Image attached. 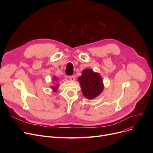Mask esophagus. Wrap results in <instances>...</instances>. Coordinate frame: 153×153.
<instances>
[{
    "instance_id": "obj_1",
    "label": "esophagus",
    "mask_w": 153,
    "mask_h": 153,
    "mask_svg": "<svg viewBox=\"0 0 153 153\" xmlns=\"http://www.w3.org/2000/svg\"><path fill=\"white\" fill-rule=\"evenodd\" d=\"M68 78L71 80V81H74L75 80V76H68Z\"/></svg>"
}]
</instances>
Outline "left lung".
Masks as SVG:
<instances>
[{"instance_id":"left-lung-1","label":"left lung","mask_w":153,"mask_h":153,"mask_svg":"<svg viewBox=\"0 0 153 153\" xmlns=\"http://www.w3.org/2000/svg\"><path fill=\"white\" fill-rule=\"evenodd\" d=\"M83 95L89 99L98 96L103 91V82L99 74L95 73L89 69L82 71V76L78 77Z\"/></svg>"}]
</instances>
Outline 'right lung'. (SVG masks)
Masks as SVG:
<instances>
[{
  "instance_id": "add662e5",
  "label": "right lung",
  "mask_w": 153,
  "mask_h": 153,
  "mask_svg": "<svg viewBox=\"0 0 153 153\" xmlns=\"http://www.w3.org/2000/svg\"><path fill=\"white\" fill-rule=\"evenodd\" d=\"M53 89H54V91H57V87H53Z\"/></svg>"
}]
</instances>
